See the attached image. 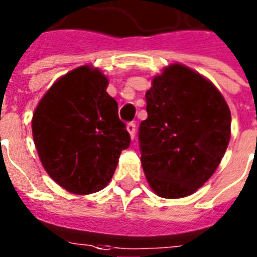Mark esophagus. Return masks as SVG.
<instances>
[{
  "mask_svg": "<svg viewBox=\"0 0 257 257\" xmlns=\"http://www.w3.org/2000/svg\"><path fill=\"white\" fill-rule=\"evenodd\" d=\"M127 131H128V134H130L131 139L135 138V131H137V126H135L134 122H130L127 124Z\"/></svg>",
  "mask_w": 257,
  "mask_h": 257,
  "instance_id": "esophagus-1",
  "label": "esophagus"
}]
</instances>
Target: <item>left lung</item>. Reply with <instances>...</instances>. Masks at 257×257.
I'll return each instance as SVG.
<instances>
[{
	"label": "left lung",
	"mask_w": 257,
	"mask_h": 257,
	"mask_svg": "<svg viewBox=\"0 0 257 257\" xmlns=\"http://www.w3.org/2000/svg\"><path fill=\"white\" fill-rule=\"evenodd\" d=\"M139 126L141 162L150 187L167 199L194 194L217 168L231 138V111L220 91L174 63L146 93Z\"/></svg>",
	"instance_id": "8db88e82"
}]
</instances>
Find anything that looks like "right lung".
Masks as SVG:
<instances>
[{
	"label": "right lung",
	"instance_id": "1",
	"mask_svg": "<svg viewBox=\"0 0 257 257\" xmlns=\"http://www.w3.org/2000/svg\"><path fill=\"white\" fill-rule=\"evenodd\" d=\"M107 85L100 70L79 66L54 82L33 114V139L42 166L71 194L104 188L122 150L130 146Z\"/></svg>",
	"mask_w": 257,
	"mask_h": 257
}]
</instances>
